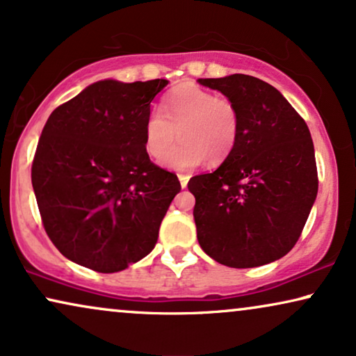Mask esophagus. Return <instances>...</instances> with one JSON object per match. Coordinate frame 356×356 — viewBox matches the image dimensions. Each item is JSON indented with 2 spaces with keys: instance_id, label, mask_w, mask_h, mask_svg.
Returning a JSON list of instances; mask_svg holds the SVG:
<instances>
[{
  "instance_id": "1",
  "label": "esophagus",
  "mask_w": 356,
  "mask_h": 356,
  "mask_svg": "<svg viewBox=\"0 0 356 356\" xmlns=\"http://www.w3.org/2000/svg\"><path fill=\"white\" fill-rule=\"evenodd\" d=\"M177 177H179V181H181V187L186 188L187 184H188V179H191V177H188V175H186V174H179Z\"/></svg>"
}]
</instances>
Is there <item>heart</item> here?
<instances>
[{
    "mask_svg": "<svg viewBox=\"0 0 356 356\" xmlns=\"http://www.w3.org/2000/svg\"><path fill=\"white\" fill-rule=\"evenodd\" d=\"M179 133L182 142L165 156L163 164L174 170H192L207 158L222 161L234 148L239 115L234 104L195 84L175 88L145 120V148L161 159Z\"/></svg>",
    "mask_w": 356,
    "mask_h": 356,
    "instance_id": "heart-1",
    "label": "heart"
}]
</instances>
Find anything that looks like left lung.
I'll list each match as a JSON object with an SVG mask.
<instances>
[{
	"mask_svg": "<svg viewBox=\"0 0 356 356\" xmlns=\"http://www.w3.org/2000/svg\"><path fill=\"white\" fill-rule=\"evenodd\" d=\"M198 83L226 96L239 115L233 151L188 181L198 243L226 267L275 262L300 239L317 197L309 129L278 89L254 76Z\"/></svg>",
	"mask_w": 356,
	"mask_h": 356,
	"instance_id": "left-lung-1",
	"label": "left lung"
}]
</instances>
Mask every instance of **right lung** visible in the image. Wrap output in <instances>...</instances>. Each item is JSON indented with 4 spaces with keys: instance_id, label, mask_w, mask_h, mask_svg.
<instances>
[{
    "instance_id": "right-lung-1",
    "label": "right lung",
    "mask_w": 356,
    "mask_h": 356,
    "mask_svg": "<svg viewBox=\"0 0 356 356\" xmlns=\"http://www.w3.org/2000/svg\"><path fill=\"white\" fill-rule=\"evenodd\" d=\"M168 79H104L56 107L42 130L32 187L44 227L71 262L120 272L158 243L181 192L145 148V120Z\"/></svg>"
}]
</instances>
